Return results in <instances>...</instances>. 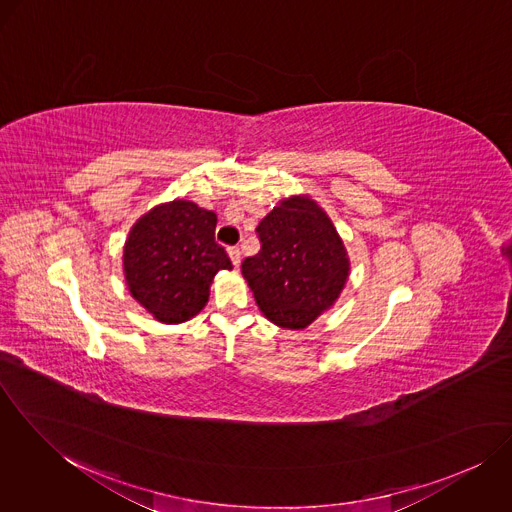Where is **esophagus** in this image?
Here are the masks:
<instances>
[{
    "label": "esophagus",
    "instance_id": "1",
    "mask_svg": "<svg viewBox=\"0 0 512 512\" xmlns=\"http://www.w3.org/2000/svg\"><path fill=\"white\" fill-rule=\"evenodd\" d=\"M228 256H230L232 264L238 268L240 266V250L238 248H228Z\"/></svg>",
    "mask_w": 512,
    "mask_h": 512
}]
</instances>
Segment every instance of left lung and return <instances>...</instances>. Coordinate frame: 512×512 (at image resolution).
<instances>
[{
  "mask_svg": "<svg viewBox=\"0 0 512 512\" xmlns=\"http://www.w3.org/2000/svg\"><path fill=\"white\" fill-rule=\"evenodd\" d=\"M262 248L242 276L268 321L305 329L343 292L351 260L333 220L309 195H292L260 220Z\"/></svg>",
  "mask_w": 512,
  "mask_h": 512,
  "instance_id": "8db88e82",
  "label": "left lung"
}]
</instances>
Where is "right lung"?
Segmentation results:
<instances>
[{"instance_id":"obj_1","label":"right lung","mask_w":512,"mask_h":512,"mask_svg":"<svg viewBox=\"0 0 512 512\" xmlns=\"http://www.w3.org/2000/svg\"><path fill=\"white\" fill-rule=\"evenodd\" d=\"M217 215L193 201L155 205L134 222L122 268L132 297L157 321L193 319L207 305L220 270H232L215 242Z\"/></svg>"}]
</instances>
